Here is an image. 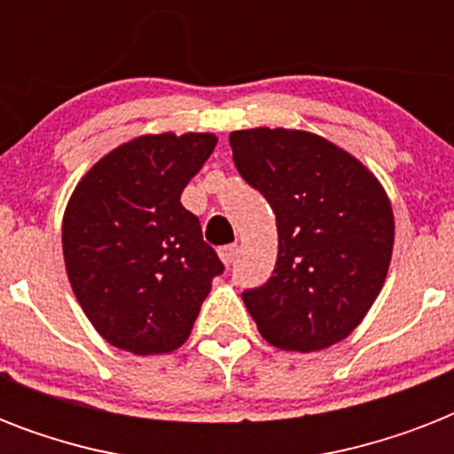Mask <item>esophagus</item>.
I'll return each mask as SVG.
<instances>
[{
	"label": "esophagus",
	"instance_id": "esophagus-1",
	"mask_svg": "<svg viewBox=\"0 0 454 454\" xmlns=\"http://www.w3.org/2000/svg\"><path fill=\"white\" fill-rule=\"evenodd\" d=\"M219 256L221 262L226 263V266H231V263L235 262V256H238V247H235V245H226V247L219 249Z\"/></svg>",
	"mask_w": 454,
	"mask_h": 454
}]
</instances>
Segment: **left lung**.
Wrapping results in <instances>:
<instances>
[{
    "label": "left lung",
    "mask_w": 454,
    "mask_h": 454,
    "mask_svg": "<svg viewBox=\"0 0 454 454\" xmlns=\"http://www.w3.org/2000/svg\"><path fill=\"white\" fill-rule=\"evenodd\" d=\"M233 162L276 212L278 262L242 301L283 351H323L351 334L387 280L394 209L358 157L313 131H231Z\"/></svg>",
    "instance_id": "8db88e82"
}]
</instances>
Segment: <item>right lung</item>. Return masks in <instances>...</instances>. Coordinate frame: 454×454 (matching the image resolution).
<instances>
[{
    "label": "right lung",
    "instance_id": "right-lung-1",
    "mask_svg": "<svg viewBox=\"0 0 454 454\" xmlns=\"http://www.w3.org/2000/svg\"><path fill=\"white\" fill-rule=\"evenodd\" d=\"M209 131L144 134L103 155L63 214V259L74 297L108 344L171 353L191 337L223 273L181 192L212 155Z\"/></svg>",
    "mask_w": 454,
    "mask_h": 454
}]
</instances>
